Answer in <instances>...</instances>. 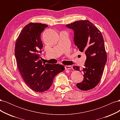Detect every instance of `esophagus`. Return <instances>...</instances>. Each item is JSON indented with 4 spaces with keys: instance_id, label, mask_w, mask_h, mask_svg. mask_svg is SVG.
I'll list each match as a JSON object with an SVG mask.
<instances>
[{
    "instance_id": "34e87169",
    "label": "esophagus",
    "mask_w": 120,
    "mask_h": 120,
    "mask_svg": "<svg viewBox=\"0 0 120 120\" xmlns=\"http://www.w3.org/2000/svg\"><path fill=\"white\" fill-rule=\"evenodd\" d=\"M64 68L66 70H70L72 68V67L71 66H65Z\"/></svg>"
}]
</instances>
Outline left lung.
Masks as SVG:
<instances>
[{"instance_id": "1", "label": "left lung", "mask_w": 120, "mask_h": 120, "mask_svg": "<svg viewBox=\"0 0 120 120\" xmlns=\"http://www.w3.org/2000/svg\"><path fill=\"white\" fill-rule=\"evenodd\" d=\"M66 26L73 30L75 45L79 51L85 52L86 57L82 70L84 73L83 79L77 83V86L82 90L92 89L100 82L107 60L103 35L88 20L76 21ZM73 68L82 71L78 66Z\"/></svg>"}]
</instances>
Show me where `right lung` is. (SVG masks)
Segmentation results:
<instances>
[{
    "label": "right lung",
    "instance_id": "obj_1",
    "mask_svg": "<svg viewBox=\"0 0 120 120\" xmlns=\"http://www.w3.org/2000/svg\"><path fill=\"white\" fill-rule=\"evenodd\" d=\"M48 25L30 23L24 27L18 37L15 56L19 70L26 84L37 92L49 89L55 76L64 70L61 64H42L40 60L42 43L41 33Z\"/></svg>",
    "mask_w": 120,
    "mask_h": 120
}]
</instances>
